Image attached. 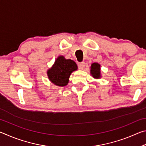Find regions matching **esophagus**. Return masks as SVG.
<instances>
[{"instance_id":"34e87169","label":"esophagus","mask_w":146,"mask_h":146,"mask_svg":"<svg viewBox=\"0 0 146 146\" xmlns=\"http://www.w3.org/2000/svg\"><path fill=\"white\" fill-rule=\"evenodd\" d=\"M78 68L80 69V70H83L84 68L85 67V62H80L78 64Z\"/></svg>"}]
</instances>
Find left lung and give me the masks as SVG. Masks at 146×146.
<instances>
[{
    "instance_id": "1",
    "label": "left lung",
    "mask_w": 146,
    "mask_h": 146,
    "mask_svg": "<svg viewBox=\"0 0 146 146\" xmlns=\"http://www.w3.org/2000/svg\"><path fill=\"white\" fill-rule=\"evenodd\" d=\"M90 73L95 78H100L101 77L100 75V65L98 63H93L91 66Z\"/></svg>"
}]
</instances>
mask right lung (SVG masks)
Segmentation results:
<instances>
[{
	"instance_id": "right-lung-1",
	"label": "right lung",
	"mask_w": 146,
	"mask_h": 146,
	"mask_svg": "<svg viewBox=\"0 0 146 146\" xmlns=\"http://www.w3.org/2000/svg\"><path fill=\"white\" fill-rule=\"evenodd\" d=\"M77 68V65L73 60L59 56L52 67L47 71V74L51 82L56 86L63 87L68 84L71 73Z\"/></svg>"
}]
</instances>
